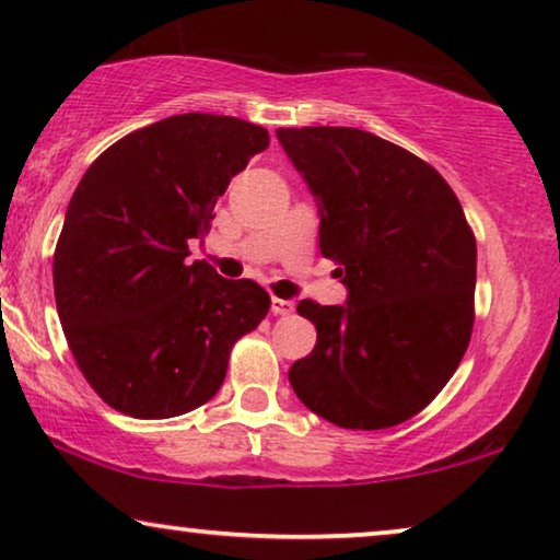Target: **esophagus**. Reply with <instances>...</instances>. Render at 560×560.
I'll use <instances>...</instances> for the list:
<instances>
[{"label":"esophagus","instance_id":"34e87169","mask_svg":"<svg viewBox=\"0 0 560 560\" xmlns=\"http://www.w3.org/2000/svg\"><path fill=\"white\" fill-rule=\"evenodd\" d=\"M295 311L293 301H282V298H272V313L275 316H290Z\"/></svg>","mask_w":560,"mask_h":560}]
</instances>
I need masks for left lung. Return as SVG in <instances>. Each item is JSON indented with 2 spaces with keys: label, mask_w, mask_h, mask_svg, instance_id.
I'll return each mask as SVG.
<instances>
[{
  "label": "left lung",
  "mask_w": 560,
  "mask_h": 560,
  "mask_svg": "<svg viewBox=\"0 0 560 560\" xmlns=\"http://www.w3.org/2000/svg\"><path fill=\"white\" fill-rule=\"evenodd\" d=\"M318 206L320 255L343 305L298 303L316 347L290 366L298 400L328 423L380 431L425 408L474 326L477 242L431 165L354 127L278 129Z\"/></svg>",
  "instance_id": "8db88e82"
}]
</instances>
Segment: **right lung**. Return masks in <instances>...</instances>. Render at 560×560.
<instances>
[{
	"mask_svg": "<svg viewBox=\"0 0 560 560\" xmlns=\"http://www.w3.org/2000/svg\"><path fill=\"white\" fill-rule=\"evenodd\" d=\"M265 127L175 114L121 137L83 173L52 257L63 334L83 377L125 416L158 420L219 393L234 341L259 326L270 295L188 262L213 206Z\"/></svg>",
	"mask_w": 560,
	"mask_h": 560,
	"instance_id": "add662e5",
	"label": "right lung"
}]
</instances>
